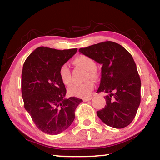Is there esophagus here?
<instances>
[{"label":"esophagus","mask_w":160,"mask_h":160,"mask_svg":"<svg viewBox=\"0 0 160 160\" xmlns=\"http://www.w3.org/2000/svg\"><path fill=\"white\" fill-rule=\"evenodd\" d=\"M91 99H92V97H86V98H84L83 101L84 102H88V101H90V100H91Z\"/></svg>","instance_id":"obj_1"}]
</instances>
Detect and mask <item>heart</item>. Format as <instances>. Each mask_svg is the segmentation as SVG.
Instances as JSON below:
<instances>
[{
	"instance_id": "1",
	"label": "heart",
	"mask_w": 160,
	"mask_h": 160,
	"mask_svg": "<svg viewBox=\"0 0 160 160\" xmlns=\"http://www.w3.org/2000/svg\"><path fill=\"white\" fill-rule=\"evenodd\" d=\"M74 63L77 66L83 68L88 70L87 78H91L96 80L98 75L96 72L97 65L93 59L86 56H80L74 59ZM59 77L61 78L64 85H68L71 82V76H70V68L67 63L61 65L58 70ZM94 84L92 81L83 83H74L68 88V92L71 96L78 97H86L90 94V92L93 90Z\"/></svg>"
}]
</instances>
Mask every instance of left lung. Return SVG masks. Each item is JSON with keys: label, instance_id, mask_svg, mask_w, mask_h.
<instances>
[{"label": "left lung", "instance_id": "8db88e82", "mask_svg": "<svg viewBox=\"0 0 160 160\" xmlns=\"http://www.w3.org/2000/svg\"><path fill=\"white\" fill-rule=\"evenodd\" d=\"M80 53L102 65L101 80L97 92L108 93L104 108L98 117L107 126L123 128L131 123L140 103L141 82L132 56L122 46L113 42H101Z\"/></svg>", "mask_w": 160, "mask_h": 160}]
</instances>
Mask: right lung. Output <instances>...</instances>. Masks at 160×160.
<instances>
[{
	"instance_id": "add662e5",
	"label": "right lung",
	"mask_w": 160,
	"mask_h": 160,
	"mask_svg": "<svg viewBox=\"0 0 160 160\" xmlns=\"http://www.w3.org/2000/svg\"><path fill=\"white\" fill-rule=\"evenodd\" d=\"M77 48L57 50L40 47L32 52L23 65L22 96L24 107L40 131L57 135L75 119V110L82 99H67L66 89L58 70L77 52Z\"/></svg>"
}]
</instances>
